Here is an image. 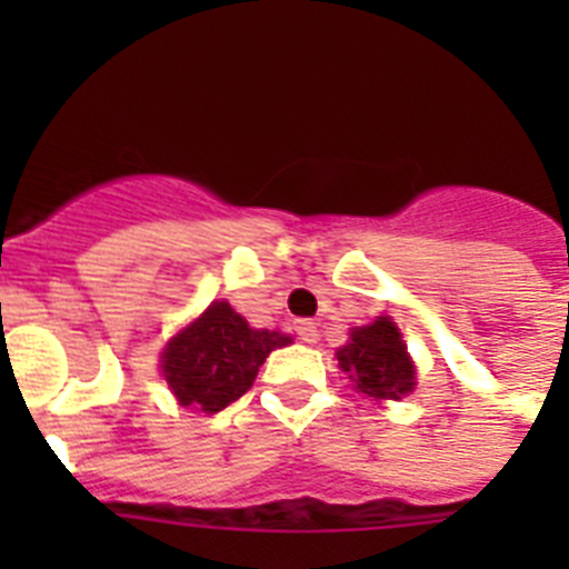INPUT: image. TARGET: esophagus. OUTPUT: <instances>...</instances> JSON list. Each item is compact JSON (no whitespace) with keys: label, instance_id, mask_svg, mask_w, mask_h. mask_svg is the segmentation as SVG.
I'll list each match as a JSON object with an SVG mask.
<instances>
[{"label":"esophagus","instance_id":"esophagus-1","mask_svg":"<svg viewBox=\"0 0 569 569\" xmlns=\"http://www.w3.org/2000/svg\"><path fill=\"white\" fill-rule=\"evenodd\" d=\"M296 336H299L305 345H316V339H319V328H316V321H310V319L296 321Z\"/></svg>","mask_w":569,"mask_h":569}]
</instances>
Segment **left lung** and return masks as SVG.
Masks as SVG:
<instances>
[{"mask_svg":"<svg viewBox=\"0 0 569 569\" xmlns=\"http://www.w3.org/2000/svg\"><path fill=\"white\" fill-rule=\"evenodd\" d=\"M336 359L356 390L373 399H401L416 385L413 361L399 328L387 316H379L367 328H356Z\"/></svg>","mask_w":569,"mask_h":569,"instance_id":"8db88e82","label":"left lung"}]
</instances>
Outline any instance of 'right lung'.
Listing matches in <instances>:
<instances>
[{
    "label": "right lung",
    "instance_id": "add662e5",
    "mask_svg": "<svg viewBox=\"0 0 569 569\" xmlns=\"http://www.w3.org/2000/svg\"><path fill=\"white\" fill-rule=\"evenodd\" d=\"M290 345L279 330H253L228 301H213L162 353V373L182 407L219 413L253 387L276 347Z\"/></svg>",
    "mask_w": 569,
    "mask_h": 569
}]
</instances>
